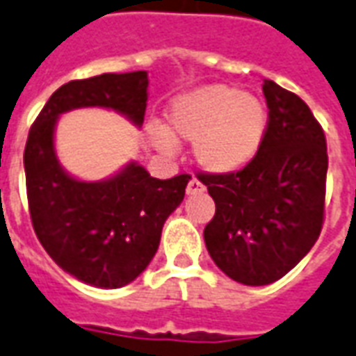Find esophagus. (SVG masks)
I'll use <instances>...</instances> for the list:
<instances>
[{"instance_id":"obj_1","label":"esophagus","mask_w":356,"mask_h":356,"mask_svg":"<svg viewBox=\"0 0 356 356\" xmlns=\"http://www.w3.org/2000/svg\"><path fill=\"white\" fill-rule=\"evenodd\" d=\"M204 193V185H202L200 181L196 177H193L188 181V185H186V194H198Z\"/></svg>"}]
</instances>
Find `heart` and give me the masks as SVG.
<instances>
[{"mask_svg": "<svg viewBox=\"0 0 356 356\" xmlns=\"http://www.w3.org/2000/svg\"><path fill=\"white\" fill-rule=\"evenodd\" d=\"M265 102L242 89L213 83L179 97L168 112V131L173 139L194 140V158L211 173H231L257 154L267 133ZM150 137L163 152L173 140L163 131Z\"/></svg>", "mask_w": 356, "mask_h": 356, "instance_id": "b5f03b06", "label": "heart"}]
</instances>
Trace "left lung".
I'll list each match as a JSON object with an SVG mask.
<instances>
[{
  "instance_id": "obj_1",
  "label": "left lung",
  "mask_w": 356,
  "mask_h": 356,
  "mask_svg": "<svg viewBox=\"0 0 356 356\" xmlns=\"http://www.w3.org/2000/svg\"><path fill=\"white\" fill-rule=\"evenodd\" d=\"M268 124L257 154L242 170L204 173L216 216L204 229L211 259L246 286L290 273L314 246L324 223L326 137L305 101L265 80Z\"/></svg>"
}]
</instances>
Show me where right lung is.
Returning a JSON list of instances; mask_svg holds the SVG:
<instances>
[{
  "instance_id": "obj_1",
  "label": "right lung",
  "mask_w": 356,
  "mask_h": 356,
  "mask_svg": "<svg viewBox=\"0 0 356 356\" xmlns=\"http://www.w3.org/2000/svg\"><path fill=\"white\" fill-rule=\"evenodd\" d=\"M147 88L145 70L68 81L28 133L24 171L35 236L58 267L95 288H122L148 267L191 175L154 179L133 162L106 181H78L60 168L53 131L63 112L81 106L112 108L143 125Z\"/></svg>"
}]
</instances>
